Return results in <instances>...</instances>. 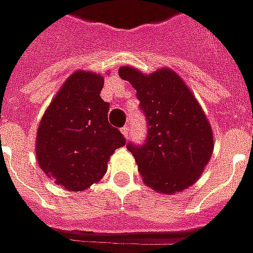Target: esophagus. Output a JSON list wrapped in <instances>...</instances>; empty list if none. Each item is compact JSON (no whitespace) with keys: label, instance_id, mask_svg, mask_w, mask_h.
<instances>
[{"label":"esophagus","instance_id":"34e87169","mask_svg":"<svg viewBox=\"0 0 253 253\" xmlns=\"http://www.w3.org/2000/svg\"><path fill=\"white\" fill-rule=\"evenodd\" d=\"M121 131H122V134H123V137H125V138H128V135H130V128H128V126H127V125L123 127V128H122Z\"/></svg>","mask_w":253,"mask_h":253}]
</instances>
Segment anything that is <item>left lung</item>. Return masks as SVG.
<instances>
[{"mask_svg":"<svg viewBox=\"0 0 253 253\" xmlns=\"http://www.w3.org/2000/svg\"><path fill=\"white\" fill-rule=\"evenodd\" d=\"M119 77L137 90L148 135L127 144L142 181L159 193L174 194L197 181L212 156L213 134L199 101L169 68L145 75L125 65Z\"/></svg>","mask_w":253,"mask_h":253,"instance_id":"1","label":"left lung"}]
</instances>
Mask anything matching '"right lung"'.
Wrapping results in <instances>:
<instances>
[{
  "label": "right lung",
  "mask_w": 253,
  "mask_h": 253,
  "mask_svg": "<svg viewBox=\"0 0 253 253\" xmlns=\"http://www.w3.org/2000/svg\"><path fill=\"white\" fill-rule=\"evenodd\" d=\"M102 86L101 75L75 71L41 119L35 141L38 164L65 190L82 192L100 181L111 155L126 144L109 125Z\"/></svg>",
  "instance_id": "add662e5"
}]
</instances>
